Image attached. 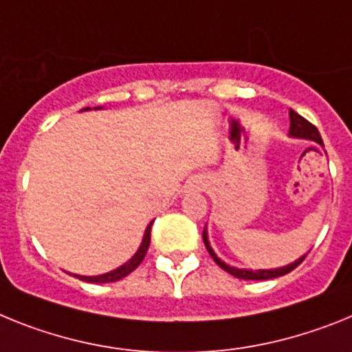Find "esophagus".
Returning <instances> with one entry per match:
<instances>
[{
    "instance_id": "34e87169",
    "label": "esophagus",
    "mask_w": 352,
    "mask_h": 352,
    "mask_svg": "<svg viewBox=\"0 0 352 352\" xmlns=\"http://www.w3.org/2000/svg\"><path fill=\"white\" fill-rule=\"evenodd\" d=\"M204 182H201V180H193V184H191V188L193 189H198V191H200V189H204Z\"/></svg>"
}]
</instances>
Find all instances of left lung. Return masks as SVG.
Masks as SVG:
<instances>
[{
	"mask_svg": "<svg viewBox=\"0 0 352 352\" xmlns=\"http://www.w3.org/2000/svg\"><path fill=\"white\" fill-rule=\"evenodd\" d=\"M289 117H290L289 136H292V138L311 140V142H316V143H319V145L324 146L322 138H320V134H319V131H317L316 125L310 124V122H308L307 118L301 117V115H298L294 109H290ZM201 237H204V243H206L207 252H209V255L212 256L214 262H216V264H218L221 269H225L227 273H230L232 276L241 278V280H271V278L283 276V274L290 273L292 269L298 267V265L305 261V256H307V255H303L301 258H298V261L292 262V264L283 265V267H276V269H256V271H253V269H237V267H232V265L225 264V262H223L221 258L216 255V253H214V250L210 248L209 239H207V228H204V234H201Z\"/></svg>",
	"mask_w": 352,
	"mask_h": 352,
	"instance_id": "8db88e82",
	"label": "left lung"
}]
</instances>
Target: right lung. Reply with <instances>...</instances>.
Returning <instances> with one entry per match:
<instances>
[{
    "label": "right lung",
    "mask_w": 352,
    "mask_h": 352,
    "mask_svg": "<svg viewBox=\"0 0 352 352\" xmlns=\"http://www.w3.org/2000/svg\"><path fill=\"white\" fill-rule=\"evenodd\" d=\"M85 109H90V108H85ZM96 109H99V108H96ZM152 223L154 221L148 223V227L145 228V234H143V241H142V244H140L138 252L134 253L133 258H129V261L125 262L124 265H120V267H117V269H113V271H109V273H106V274H99V276H79V274H74V276L79 278V280H83V282H90V283H109V282H117V280H122L124 276H127L129 273H133L134 269L142 264L143 258H145V255H146V250H148V246H151Z\"/></svg>",
    "instance_id": "obj_1"
}]
</instances>
